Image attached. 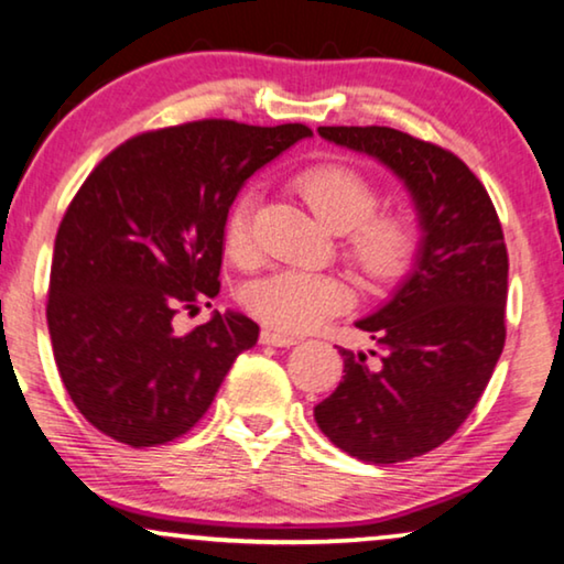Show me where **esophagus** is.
I'll list each match as a JSON object with an SVG mask.
<instances>
[{
    "label": "esophagus",
    "instance_id": "1",
    "mask_svg": "<svg viewBox=\"0 0 564 564\" xmlns=\"http://www.w3.org/2000/svg\"><path fill=\"white\" fill-rule=\"evenodd\" d=\"M261 344L289 348V346H296L299 338L296 336H289V334H281V330H273V328H263L261 330Z\"/></svg>",
    "mask_w": 564,
    "mask_h": 564
}]
</instances>
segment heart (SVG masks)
I'll use <instances>...</instances> for the list:
<instances>
[{
    "label": "heart",
    "mask_w": 564,
    "mask_h": 564,
    "mask_svg": "<svg viewBox=\"0 0 564 564\" xmlns=\"http://www.w3.org/2000/svg\"><path fill=\"white\" fill-rule=\"evenodd\" d=\"M293 187L328 230L346 234V258L364 281L394 283L414 263L419 228L406 213H373L379 187L346 163H318L293 177ZM250 195L236 200L223 223V248L236 263L253 253ZM348 303V289L334 275L283 268L248 285L246 306L258 321L283 334H303L336 316Z\"/></svg>",
    "instance_id": "1"
}]
</instances>
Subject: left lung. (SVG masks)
Listing matches in <instances>:
<instances>
[{"mask_svg":"<svg viewBox=\"0 0 564 564\" xmlns=\"http://www.w3.org/2000/svg\"><path fill=\"white\" fill-rule=\"evenodd\" d=\"M318 135L377 158L404 181L422 240L394 296L356 321L381 346L379 361L338 348L344 379L314 409L316 424L361 462L422 457L471 414L505 348L502 226L477 175L434 142L379 124L318 128Z\"/></svg>","mask_w":564,"mask_h":564,"instance_id":"8db88e82","label":"left lung"}]
</instances>
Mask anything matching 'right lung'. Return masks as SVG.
Wrapping results in <instances>:
<instances>
[{
    "instance_id": "add662e5",
    "label": "right lung",
    "mask_w": 564,
    "mask_h": 564,
    "mask_svg": "<svg viewBox=\"0 0 564 564\" xmlns=\"http://www.w3.org/2000/svg\"><path fill=\"white\" fill-rule=\"evenodd\" d=\"M308 135L301 122H185L124 140L87 175L55 238L47 326L69 399L102 434L135 449L177 440L256 346L258 324L236 311L187 334L173 318L218 296L240 187Z\"/></svg>"
}]
</instances>
